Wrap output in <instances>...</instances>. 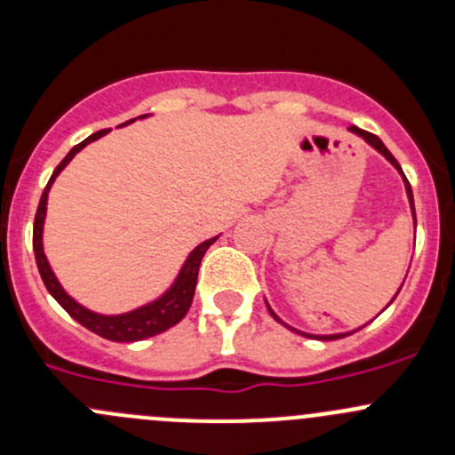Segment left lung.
<instances>
[{"mask_svg": "<svg viewBox=\"0 0 455 455\" xmlns=\"http://www.w3.org/2000/svg\"><path fill=\"white\" fill-rule=\"evenodd\" d=\"M350 132H352V134L361 136V139H363L365 142H368V145H371V147H374V149H376V151H379V154H383V156H385V158H387V160H389V163H392V164H394V167H396V169H398V173H401V176H403V182H405V191H407V198H410V206H411V218H414V224H416L414 194H411V187H410V182H407V178H405V173H403V169H401V164H398V160H396V158H394V156H392V154H389V149H387V147H385V145H383V140H380V139H379V136L370 134V132H365V130H359V127H356V125H352V127H350ZM396 295H398V292H396ZM396 295H394V299H396ZM394 299H392V301H394ZM266 306H268V304H266ZM268 313H270V315H273V319H275V321H279V323H282V325H286V328H291V325H288V323H283V321H282V319H279V316L273 313V308H270V306H268ZM291 330H295V328H291ZM297 334H304V337H308V339H321V341H332V339H341V337H346V334H350V332H343V334H308V332H301V330H297Z\"/></svg>", "mask_w": 455, "mask_h": 455, "instance_id": "left-lung-1", "label": "left lung"}]
</instances>
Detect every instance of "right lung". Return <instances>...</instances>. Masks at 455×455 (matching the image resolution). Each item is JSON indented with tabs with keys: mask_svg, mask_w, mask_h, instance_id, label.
<instances>
[{
	"mask_svg": "<svg viewBox=\"0 0 455 455\" xmlns=\"http://www.w3.org/2000/svg\"><path fill=\"white\" fill-rule=\"evenodd\" d=\"M145 116H149V114H142L140 118ZM134 121L136 118H132V121L123 123V125H130V123ZM108 132L109 130H100V132H94L92 136H87L84 142L72 147V149L68 151L66 158L57 164V169H54L52 176H50L48 185H45L44 194H41L39 206H36L35 228H32V249H35L36 268H39V275L41 279H44L45 288H48L50 295L61 304V308L66 310L72 319L79 321L81 325H85L87 330H92V332L99 334V337L109 339V341L132 343V341H142V339L156 337V334L164 332V330H169L172 325H176L178 321H182V316H185L187 310H189L191 301H194L202 257H204L206 251H209V246L213 244L218 237H211V240L202 242V244L196 246V249L189 253V257L185 259L176 282L169 286V291L164 292V295H160L158 299L140 306V308L130 310V313H123V315H99V313H92V310H87L85 306H81L79 301L72 299V297L63 291L61 283H59L57 275L52 273V268H50L48 264V257L44 253V222H45V209H48V206H45L48 204V191L50 187H52V182L57 180L59 173L66 169V164L70 163L81 149H84L87 142L100 139V136H105Z\"/></svg>",
	"mask_w": 455,
	"mask_h": 455,
	"instance_id": "1",
	"label": "right lung"
}]
</instances>
